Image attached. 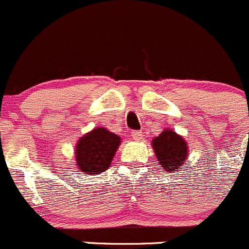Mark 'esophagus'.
Wrapping results in <instances>:
<instances>
[{
    "label": "esophagus",
    "mask_w": 249,
    "mask_h": 249,
    "mask_svg": "<svg viewBox=\"0 0 249 249\" xmlns=\"http://www.w3.org/2000/svg\"><path fill=\"white\" fill-rule=\"evenodd\" d=\"M132 138L134 140L142 139V133L139 132V130H134V132H132Z\"/></svg>",
    "instance_id": "esophagus-1"
}]
</instances>
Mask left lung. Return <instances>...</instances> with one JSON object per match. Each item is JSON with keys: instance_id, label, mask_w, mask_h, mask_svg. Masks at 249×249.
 I'll list each match as a JSON object with an SVG mask.
<instances>
[{"instance_id": "left-lung-1", "label": "left lung", "mask_w": 249, "mask_h": 249, "mask_svg": "<svg viewBox=\"0 0 249 249\" xmlns=\"http://www.w3.org/2000/svg\"><path fill=\"white\" fill-rule=\"evenodd\" d=\"M160 166L169 173H174L184 166L189 155V145L181 135L173 129H163L151 142Z\"/></svg>"}]
</instances>
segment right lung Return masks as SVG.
Returning a JSON list of instances; mask_svg holds the SVG:
<instances>
[{
    "instance_id": "1",
    "label": "right lung",
    "mask_w": 249,
    "mask_h": 249,
    "mask_svg": "<svg viewBox=\"0 0 249 249\" xmlns=\"http://www.w3.org/2000/svg\"><path fill=\"white\" fill-rule=\"evenodd\" d=\"M121 138L107 128L95 127L78 139L75 147V163L88 176H98L107 171L114 160Z\"/></svg>"
}]
</instances>
